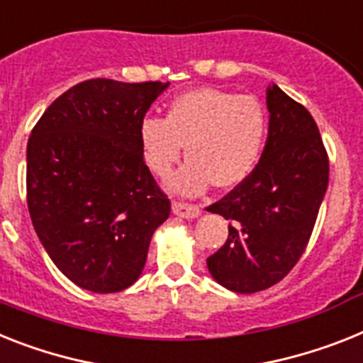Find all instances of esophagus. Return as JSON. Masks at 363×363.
<instances>
[{
    "label": "esophagus",
    "mask_w": 363,
    "mask_h": 363,
    "mask_svg": "<svg viewBox=\"0 0 363 363\" xmlns=\"http://www.w3.org/2000/svg\"><path fill=\"white\" fill-rule=\"evenodd\" d=\"M173 214L184 219H196L201 216V208L196 205H186V203H173Z\"/></svg>",
    "instance_id": "1"
}]
</instances>
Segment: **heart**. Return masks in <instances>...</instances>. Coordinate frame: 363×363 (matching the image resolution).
I'll use <instances>...</instances> for the list:
<instances>
[{
  "label": "heart",
  "mask_w": 363,
  "mask_h": 363,
  "mask_svg": "<svg viewBox=\"0 0 363 363\" xmlns=\"http://www.w3.org/2000/svg\"><path fill=\"white\" fill-rule=\"evenodd\" d=\"M267 136V114L257 97L219 88L177 96L166 118H145L138 127L140 153L149 172L164 179L186 145L184 166L167 182L177 196H199L242 184L257 167Z\"/></svg>",
  "instance_id": "obj_1"
}]
</instances>
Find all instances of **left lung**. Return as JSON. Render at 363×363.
<instances>
[{
  "label": "left lung",
  "instance_id": "left-lung-1",
  "mask_svg": "<svg viewBox=\"0 0 363 363\" xmlns=\"http://www.w3.org/2000/svg\"><path fill=\"white\" fill-rule=\"evenodd\" d=\"M269 129L255 172L208 212L230 221L206 258L212 279L255 294L284 279L310 240L328 186V157L310 112L277 84L266 92Z\"/></svg>",
  "mask_w": 363,
  "mask_h": 363
}]
</instances>
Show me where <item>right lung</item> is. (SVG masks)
I'll return each mask as SVG.
<instances>
[{
	"label": "right lung",
	"instance_id": "obj_1",
	"mask_svg": "<svg viewBox=\"0 0 363 363\" xmlns=\"http://www.w3.org/2000/svg\"><path fill=\"white\" fill-rule=\"evenodd\" d=\"M169 83L90 79L57 97L27 142V206L38 240L73 284L114 294L144 271L169 218L138 144L145 112Z\"/></svg>",
	"mask_w": 363,
	"mask_h": 363
}]
</instances>
